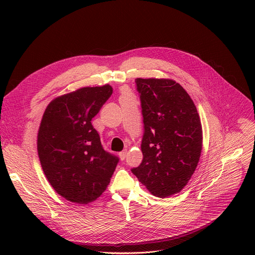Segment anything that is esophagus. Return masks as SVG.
<instances>
[{
    "label": "esophagus",
    "instance_id": "1",
    "mask_svg": "<svg viewBox=\"0 0 255 255\" xmlns=\"http://www.w3.org/2000/svg\"><path fill=\"white\" fill-rule=\"evenodd\" d=\"M126 155H127V151H121L120 153H119V157H120V159L121 160H124L125 158H126Z\"/></svg>",
    "mask_w": 255,
    "mask_h": 255
}]
</instances>
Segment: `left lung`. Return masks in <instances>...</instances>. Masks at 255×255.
<instances>
[{"label":"left lung","mask_w":255,"mask_h":255,"mask_svg":"<svg viewBox=\"0 0 255 255\" xmlns=\"http://www.w3.org/2000/svg\"><path fill=\"white\" fill-rule=\"evenodd\" d=\"M144 123L143 159L131 169L153 195L179 193L194 174L203 146L197 108L178 83L170 79H135Z\"/></svg>","instance_id":"8db88e82"}]
</instances>
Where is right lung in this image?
I'll use <instances>...</instances> for the list:
<instances>
[{"label": "right lung", "instance_id": "right-lung-1", "mask_svg": "<svg viewBox=\"0 0 255 255\" xmlns=\"http://www.w3.org/2000/svg\"><path fill=\"white\" fill-rule=\"evenodd\" d=\"M110 85L84 87L53 99L37 134L43 172L65 200L85 205L97 200L110 184L118 158L103 149L92 119L111 97Z\"/></svg>", "mask_w": 255, "mask_h": 255}]
</instances>
